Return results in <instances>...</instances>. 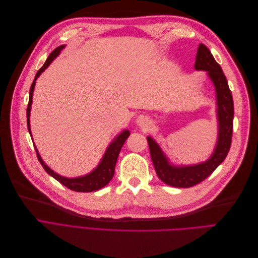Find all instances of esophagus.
<instances>
[{
	"mask_svg": "<svg viewBox=\"0 0 258 258\" xmlns=\"http://www.w3.org/2000/svg\"><path fill=\"white\" fill-rule=\"evenodd\" d=\"M137 123L141 127H148V119L144 116H139Z\"/></svg>",
	"mask_w": 258,
	"mask_h": 258,
	"instance_id": "obj_1",
	"label": "esophagus"
}]
</instances>
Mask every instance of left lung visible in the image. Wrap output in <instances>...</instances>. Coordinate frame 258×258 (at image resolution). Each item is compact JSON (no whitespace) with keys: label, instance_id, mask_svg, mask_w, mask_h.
Segmentation results:
<instances>
[{"label":"left lung","instance_id":"obj_1","mask_svg":"<svg viewBox=\"0 0 258 258\" xmlns=\"http://www.w3.org/2000/svg\"><path fill=\"white\" fill-rule=\"evenodd\" d=\"M195 70L207 71L216 91L218 136L216 146L211 157L205 162L197 165L175 167L169 162L167 156L163 154L155 140L147 137V143L150 146L156 173L163 183L179 188L192 187L212 174L213 171L226 158L231 145L233 121L232 95L221 66L215 61L212 53L204 44H200L198 47Z\"/></svg>","mask_w":258,"mask_h":258}]
</instances>
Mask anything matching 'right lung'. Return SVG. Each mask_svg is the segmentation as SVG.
I'll use <instances>...</instances> for the list:
<instances>
[{
    "instance_id": "obj_1",
    "label": "right lung",
    "mask_w": 258,
    "mask_h": 258,
    "mask_svg": "<svg viewBox=\"0 0 258 258\" xmlns=\"http://www.w3.org/2000/svg\"><path fill=\"white\" fill-rule=\"evenodd\" d=\"M63 48H64V45H61L53 51H51V53L48 56L44 66L37 71V73L35 75V79H34L32 85H31L29 103H28V107H27V123H28V129L30 132V136H32L31 135V129H30V111H31V105H32V97H33V90L35 87V81L37 77L45 71V69L51 63L52 60L58 56L60 51ZM129 136H130L129 130H123L121 134L117 136L114 139V141L110 145H108L102 159H101L98 167L93 170L92 172L86 174L84 176L73 177V178L61 176V175L57 174L56 172H53V171L47 165H45V162L41 158V156H40V154H38V151H37L35 145H34V147H35L38 161L41 162V165L44 168V170L50 176L56 178L57 181H59L62 185L68 187L69 189L74 190V191H80V192H90V191H95V190L102 188V187H104L105 185H107L111 182V179L114 176L116 161H117V158H118L119 152L121 150L124 141H126Z\"/></svg>"
}]
</instances>
